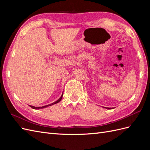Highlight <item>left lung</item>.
<instances>
[{"label": "left lung", "mask_w": 150, "mask_h": 150, "mask_svg": "<svg viewBox=\"0 0 150 150\" xmlns=\"http://www.w3.org/2000/svg\"><path fill=\"white\" fill-rule=\"evenodd\" d=\"M103 108H104V107H103ZM104 108H106V109H108V110H111V109H112L113 108H106V107H105Z\"/></svg>", "instance_id": "8db88e82"}]
</instances>
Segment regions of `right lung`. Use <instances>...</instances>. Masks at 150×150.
I'll return each instance as SVG.
<instances>
[{
    "instance_id": "add662e5",
    "label": "right lung",
    "mask_w": 150,
    "mask_h": 150,
    "mask_svg": "<svg viewBox=\"0 0 150 150\" xmlns=\"http://www.w3.org/2000/svg\"><path fill=\"white\" fill-rule=\"evenodd\" d=\"M62 96H63V93H62V95H61V96L60 97V98L59 99H58L56 101H55V102H54V103H51V104H47V105H46V106H40V107H35V106H31V105H29V106H30L32 108H33V109H34V110H39V109H43V108H47V107H48V106H52V105H53V104H57V103H59V102L61 99H62Z\"/></svg>"
}]
</instances>
